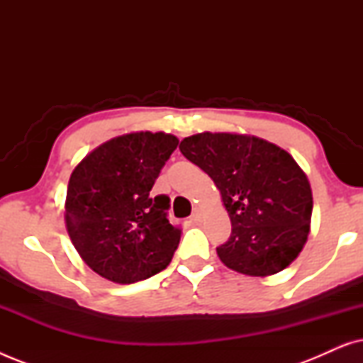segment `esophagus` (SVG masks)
<instances>
[{
	"instance_id": "esophagus-1",
	"label": "esophagus",
	"mask_w": 363,
	"mask_h": 363,
	"mask_svg": "<svg viewBox=\"0 0 363 363\" xmlns=\"http://www.w3.org/2000/svg\"><path fill=\"white\" fill-rule=\"evenodd\" d=\"M200 220H201V215H200V211L195 210V211H193V215H191V221H193V223H198V221H200Z\"/></svg>"
}]
</instances>
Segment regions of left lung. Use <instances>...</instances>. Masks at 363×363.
<instances>
[{
    "mask_svg": "<svg viewBox=\"0 0 363 363\" xmlns=\"http://www.w3.org/2000/svg\"><path fill=\"white\" fill-rule=\"evenodd\" d=\"M180 152L215 182L231 220L216 252L233 271L271 276L291 264L307 241L312 190L306 173L274 143L240 133L203 132Z\"/></svg>",
    "mask_w": 363,
    "mask_h": 363,
    "instance_id": "1",
    "label": "left lung"
}]
</instances>
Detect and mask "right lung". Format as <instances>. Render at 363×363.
<instances>
[{
	"label": "right lung",
	"mask_w": 363,
	"mask_h": 363,
	"mask_svg": "<svg viewBox=\"0 0 363 363\" xmlns=\"http://www.w3.org/2000/svg\"><path fill=\"white\" fill-rule=\"evenodd\" d=\"M177 145L170 133H127L74 168L64 220L79 256L99 276L130 284L170 264L182 230L167 218L170 198L150 190Z\"/></svg>",
	"instance_id": "add662e5"
}]
</instances>
